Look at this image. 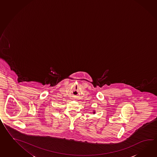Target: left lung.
<instances>
[{
	"instance_id": "left-lung-1",
	"label": "left lung",
	"mask_w": 157,
	"mask_h": 157,
	"mask_svg": "<svg viewBox=\"0 0 157 157\" xmlns=\"http://www.w3.org/2000/svg\"><path fill=\"white\" fill-rule=\"evenodd\" d=\"M93 113H95V112H93Z\"/></svg>"
}]
</instances>
